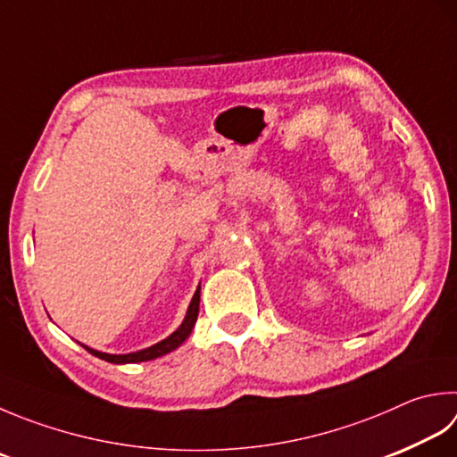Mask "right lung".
Listing matches in <instances>:
<instances>
[{
    "label": "right lung",
    "mask_w": 457,
    "mask_h": 457,
    "mask_svg": "<svg viewBox=\"0 0 457 457\" xmlns=\"http://www.w3.org/2000/svg\"><path fill=\"white\" fill-rule=\"evenodd\" d=\"M199 300H201V288H196L195 296L191 300V306H188V312L185 316L183 324L179 326V330H175L173 334L169 336V338H165L159 344H154V346L151 348H145V350H139V352H133V354H105V352H97V350H91L87 346H83L87 352H91L93 356H97L101 360H107V362H113V364H129V362H147V360H153V358H159L162 354H169L170 350L179 348L180 344H183L188 334H191V330L195 328V322H196V316H199Z\"/></svg>",
    "instance_id": "1"
}]
</instances>
